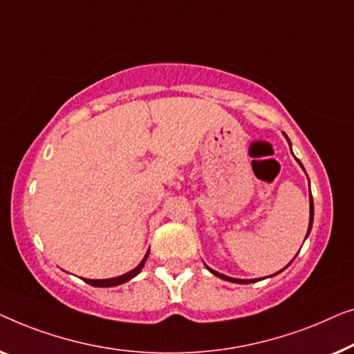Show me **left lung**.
I'll return each mask as SVG.
<instances>
[{
    "instance_id": "obj_1",
    "label": "left lung",
    "mask_w": 354,
    "mask_h": 354,
    "mask_svg": "<svg viewBox=\"0 0 354 354\" xmlns=\"http://www.w3.org/2000/svg\"><path fill=\"white\" fill-rule=\"evenodd\" d=\"M298 163H300V160H298ZM301 165V163H300ZM303 167V165H301ZM311 194V192H310ZM310 227H308V234H310V231H311V226H313V213H315V208H313V197L310 196ZM306 234V236H308ZM208 270H210V268H208ZM210 272H213V274L215 276H218L220 279H225V281H229V282H236V283H250V282H255L257 279H234V277H227V276H225V274H220V272H216V271H213V270H210Z\"/></svg>"
}]
</instances>
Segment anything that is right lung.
Returning <instances> with one entry per match:
<instances>
[{"label": "right lung", "mask_w": 354, "mask_h": 354, "mask_svg": "<svg viewBox=\"0 0 354 354\" xmlns=\"http://www.w3.org/2000/svg\"><path fill=\"white\" fill-rule=\"evenodd\" d=\"M147 255L149 253H146V257H144V260L139 263V265L134 268L133 271L127 272V274L123 276H118V277H112V279H84V282L89 283V286L93 287H115V286H120V283L129 281V279H133L136 274H139V271L142 270L144 263H146L147 260Z\"/></svg>", "instance_id": "add662e5"}]
</instances>
